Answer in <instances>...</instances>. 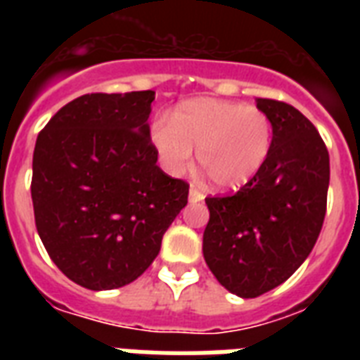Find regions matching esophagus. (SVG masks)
Listing matches in <instances>:
<instances>
[{
    "instance_id": "esophagus-1",
    "label": "esophagus",
    "mask_w": 360,
    "mask_h": 360,
    "mask_svg": "<svg viewBox=\"0 0 360 360\" xmlns=\"http://www.w3.org/2000/svg\"><path fill=\"white\" fill-rule=\"evenodd\" d=\"M203 194L200 191H198L196 186H191V192H188V202L191 203H198V202H202L203 200Z\"/></svg>"
}]
</instances>
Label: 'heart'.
<instances>
[{
    "label": "heart",
    "mask_w": 360,
    "mask_h": 360,
    "mask_svg": "<svg viewBox=\"0 0 360 360\" xmlns=\"http://www.w3.org/2000/svg\"><path fill=\"white\" fill-rule=\"evenodd\" d=\"M151 141L172 175L198 162L222 191L248 185L265 166L273 147V123L263 110L233 101L198 97L181 103L169 117L151 124Z\"/></svg>",
    "instance_id": "heart-1"
}]
</instances>
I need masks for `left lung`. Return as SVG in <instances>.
Returning a JSON list of instances; mask_svg holds the SVG:
<instances>
[{
  "label": "left lung",
  "instance_id": "left-lung-1",
  "mask_svg": "<svg viewBox=\"0 0 360 360\" xmlns=\"http://www.w3.org/2000/svg\"><path fill=\"white\" fill-rule=\"evenodd\" d=\"M271 117L273 147L259 174L233 196L205 198L203 257L233 295L254 299L290 278L323 226L329 151L310 121L290 104L257 98Z\"/></svg>",
  "mask_w": 360,
  "mask_h": 360
}]
</instances>
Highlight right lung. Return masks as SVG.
I'll return each instance as SVG.
<instances>
[{
    "mask_svg": "<svg viewBox=\"0 0 360 360\" xmlns=\"http://www.w3.org/2000/svg\"><path fill=\"white\" fill-rule=\"evenodd\" d=\"M153 101L155 91L82 95L37 138V231L59 271L87 290L134 282L188 202L185 181L157 166Z\"/></svg>",
    "mask_w": 360,
    "mask_h": 360,
    "instance_id": "right-lung-1",
    "label": "right lung"
}]
</instances>
